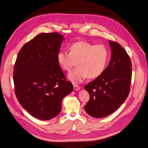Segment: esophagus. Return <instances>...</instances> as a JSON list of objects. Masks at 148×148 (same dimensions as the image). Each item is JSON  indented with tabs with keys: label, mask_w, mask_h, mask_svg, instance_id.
<instances>
[{
	"label": "esophagus",
	"mask_w": 148,
	"mask_h": 148,
	"mask_svg": "<svg viewBox=\"0 0 148 148\" xmlns=\"http://www.w3.org/2000/svg\"><path fill=\"white\" fill-rule=\"evenodd\" d=\"M73 87H74V90H78L80 89V87L77 85H75V84L73 85Z\"/></svg>",
	"instance_id": "obj_1"
}]
</instances>
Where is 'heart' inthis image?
I'll return each mask as SVG.
<instances>
[{
  "label": "heart",
  "instance_id": "heart-1",
  "mask_svg": "<svg viewBox=\"0 0 148 148\" xmlns=\"http://www.w3.org/2000/svg\"><path fill=\"white\" fill-rule=\"evenodd\" d=\"M69 49V52L60 51L57 59L62 69L68 72L78 64V66L69 74L71 82L79 83L88 77L96 78L104 71L109 58V51L105 45L78 41L72 44Z\"/></svg>",
  "mask_w": 148,
  "mask_h": 148
}]
</instances>
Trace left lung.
I'll return each instance as SVG.
<instances>
[{"mask_svg": "<svg viewBox=\"0 0 148 148\" xmlns=\"http://www.w3.org/2000/svg\"><path fill=\"white\" fill-rule=\"evenodd\" d=\"M111 58L103 73L86 85L90 95L85 110L90 116L101 118L116 111L130 90L132 69L127 52L118 42L110 40Z\"/></svg>", "mask_w": 148, "mask_h": 148, "instance_id": "8db88e82", "label": "left lung"}]
</instances>
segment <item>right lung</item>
<instances>
[{"mask_svg":"<svg viewBox=\"0 0 148 148\" xmlns=\"http://www.w3.org/2000/svg\"><path fill=\"white\" fill-rule=\"evenodd\" d=\"M63 36L40 33L19 51L14 68L16 97L31 115L44 121L56 116L63 99L73 90L57 59Z\"/></svg>","mask_w":148,"mask_h":148,"instance_id":"add662e5","label":"right lung"}]
</instances>
